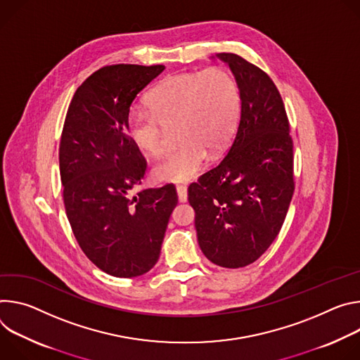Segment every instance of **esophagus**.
Here are the masks:
<instances>
[{"label": "esophagus", "mask_w": 360, "mask_h": 360, "mask_svg": "<svg viewBox=\"0 0 360 360\" xmlns=\"http://www.w3.org/2000/svg\"><path fill=\"white\" fill-rule=\"evenodd\" d=\"M177 195H179V202L186 203L187 202V187L186 186H177Z\"/></svg>", "instance_id": "34e87169"}]
</instances>
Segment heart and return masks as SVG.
I'll use <instances>...</instances> for the list:
<instances>
[{
  "mask_svg": "<svg viewBox=\"0 0 360 360\" xmlns=\"http://www.w3.org/2000/svg\"><path fill=\"white\" fill-rule=\"evenodd\" d=\"M148 110L131 108L126 130L131 143L155 157L165 150L166 133L176 126L180 141L153 169L160 181L187 183L203 172L209 151L231 140L242 108L236 78L224 68L180 72L165 78L147 98Z\"/></svg>",
  "mask_w": 360,
  "mask_h": 360,
  "instance_id": "obj_1",
  "label": "heart"
}]
</instances>
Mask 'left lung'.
<instances>
[{
  "instance_id": "1",
  "label": "left lung",
  "mask_w": 360,
  "mask_h": 360,
  "mask_svg": "<svg viewBox=\"0 0 360 360\" xmlns=\"http://www.w3.org/2000/svg\"><path fill=\"white\" fill-rule=\"evenodd\" d=\"M216 57L234 74L240 118L221 162L188 187V203L205 256L237 269L256 262L283 226L295 191L293 141L271 78L237 54Z\"/></svg>"
}]
</instances>
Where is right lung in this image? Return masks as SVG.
<instances>
[{
  "label": "right lung",
  "instance_id": "obj_1",
  "mask_svg": "<svg viewBox=\"0 0 360 360\" xmlns=\"http://www.w3.org/2000/svg\"><path fill=\"white\" fill-rule=\"evenodd\" d=\"M165 65H107L79 86L60 141V176L68 221L84 255L115 277H137L157 263L170 214L172 186L130 190L146 162L131 143L126 118L137 94Z\"/></svg>",
  "mask_w": 360,
  "mask_h": 360
}]
</instances>
